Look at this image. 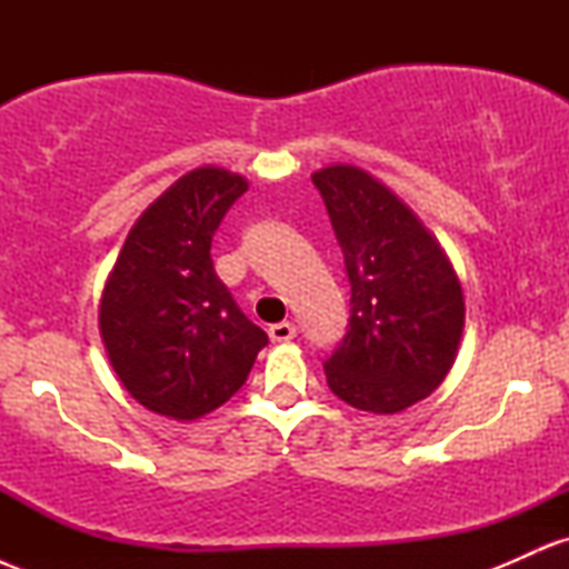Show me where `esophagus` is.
<instances>
[{
	"label": "esophagus",
	"mask_w": 569,
	"mask_h": 569,
	"mask_svg": "<svg viewBox=\"0 0 569 569\" xmlns=\"http://www.w3.org/2000/svg\"><path fill=\"white\" fill-rule=\"evenodd\" d=\"M293 337H297V326L289 323V321L270 326V339H272V342H289V339H293Z\"/></svg>",
	"instance_id": "obj_1"
}]
</instances>
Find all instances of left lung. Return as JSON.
Instances as JSON below:
<instances>
[{
    "mask_svg": "<svg viewBox=\"0 0 569 569\" xmlns=\"http://www.w3.org/2000/svg\"><path fill=\"white\" fill-rule=\"evenodd\" d=\"M342 248L350 323L323 363L352 409L398 415L452 369L466 297L447 251L417 213L369 171L335 162L312 173Z\"/></svg>",
    "mask_w": 569,
    "mask_h": 569,
    "instance_id": "8db88e82",
    "label": "left lung"
}]
</instances>
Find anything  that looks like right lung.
I'll list each match as a JSON object with an SVG mask.
<instances>
[{
  "label": "right lung",
  "mask_w": 569,
  "mask_h": 569,
  "mask_svg": "<svg viewBox=\"0 0 569 569\" xmlns=\"http://www.w3.org/2000/svg\"><path fill=\"white\" fill-rule=\"evenodd\" d=\"M246 189L219 166L181 176L136 221L103 286L98 331L109 363L154 415L192 422L219 409L267 345L211 259L213 232Z\"/></svg>",
  "instance_id": "add662e5"
}]
</instances>
